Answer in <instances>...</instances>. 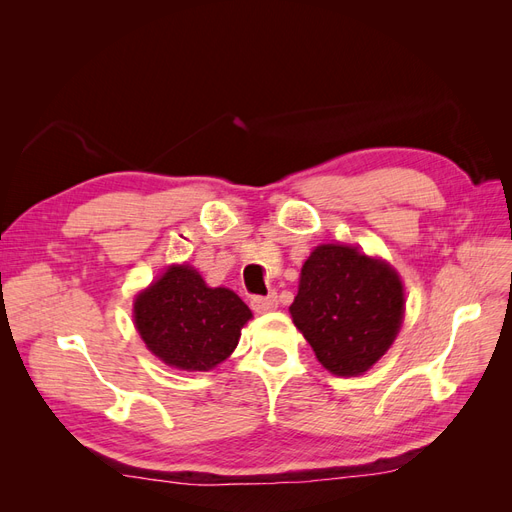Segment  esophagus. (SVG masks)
I'll return each mask as SVG.
<instances>
[{
    "label": "esophagus",
    "mask_w": 512,
    "mask_h": 512,
    "mask_svg": "<svg viewBox=\"0 0 512 512\" xmlns=\"http://www.w3.org/2000/svg\"><path fill=\"white\" fill-rule=\"evenodd\" d=\"M277 294L271 292L267 294V297H254L252 299V309L256 314H267V312H273V309H277Z\"/></svg>",
    "instance_id": "34e87169"
}]
</instances>
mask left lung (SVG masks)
I'll use <instances>...</instances> for the list:
<instances>
[{
  "label": "left lung",
  "instance_id": "1",
  "mask_svg": "<svg viewBox=\"0 0 512 512\" xmlns=\"http://www.w3.org/2000/svg\"><path fill=\"white\" fill-rule=\"evenodd\" d=\"M290 316L316 359L335 376H359L391 348L404 320L397 271L350 245L309 254Z\"/></svg>",
  "mask_w": 512,
  "mask_h": 512
}]
</instances>
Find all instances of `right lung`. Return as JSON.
Masks as SVG:
<instances>
[{
    "label": "right lung",
    "instance_id": "obj_1",
    "mask_svg": "<svg viewBox=\"0 0 512 512\" xmlns=\"http://www.w3.org/2000/svg\"><path fill=\"white\" fill-rule=\"evenodd\" d=\"M250 318L235 292L209 288L188 265L168 267L134 301V324L147 348L185 371H209L226 361Z\"/></svg>",
    "mask_w": 512,
    "mask_h": 512
}]
</instances>
